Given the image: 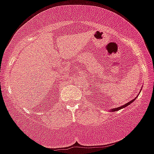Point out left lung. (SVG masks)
Returning <instances> with one entry per match:
<instances>
[{"label": "left lung", "mask_w": 154, "mask_h": 154, "mask_svg": "<svg viewBox=\"0 0 154 154\" xmlns=\"http://www.w3.org/2000/svg\"><path fill=\"white\" fill-rule=\"evenodd\" d=\"M136 98H137V97H136ZM136 98H134V99H133V100H131V101H130V102H128V103H126V104H125L124 105L121 106V107H118L114 108V109H111V111H110V112H114V111H118V110H119V109H123V108H124V107H127L128 105H129L130 104H131V103H132L133 102H134V101L135 100V99H136Z\"/></svg>", "instance_id": "1"}]
</instances>
